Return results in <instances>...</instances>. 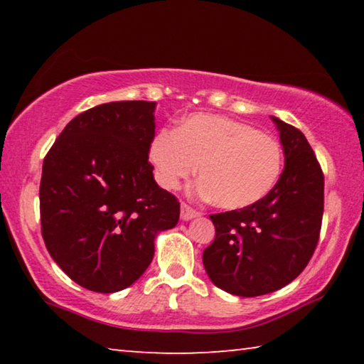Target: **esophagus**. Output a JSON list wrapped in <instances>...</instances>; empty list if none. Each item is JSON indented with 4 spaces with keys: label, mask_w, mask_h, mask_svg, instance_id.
I'll return each instance as SVG.
<instances>
[{
    "label": "esophagus",
    "mask_w": 364,
    "mask_h": 364,
    "mask_svg": "<svg viewBox=\"0 0 364 364\" xmlns=\"http://www.w3.org/2000/svg\"><path fill=\"white\" fill-rule=\"evenodd\" d=\"M197 217H200V212L191 208L188 204H181V220L183 221H189V220L197 218Z\"/></svg>",
    "instance_id": "34e87169"
}]
</instances>
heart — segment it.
Returning <instances> with one entry per match:
<instances>
[{
    "instance_id": "heart-1",
    "label": "heart",
    "mask_w": 364,
    "mask_h": 364,
    "mask_svg": "<svg viewBox=\"0 0 364 364\" xmlns=\"http://www.w3.org/2000/svg\"><path fill=\"white\" fill-rule=\"evenodd\" d=\"M149 159L165 189H176L199 167L197 191L225 210L258 204L282 171V149L273 136L213 114L189 115L175 132H160L151 143Z\"/></svg>"
}]
</instances>
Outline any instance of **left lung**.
<instances>
[{
  "mask_svg": "<svg viewBox=\"0 0 364 364\" xmlns=\"http://www.w3.org/2000/svg\"><path fill=\"white\" fill-rule=\"evenodd\" d=\"M284 170L273 191L242 210L210 215L215 239L202 255L215 286L257 297L287 286L316 249L324 210V176L305 134L271 115Z\"/></svg>",
  "mask_w": 364,
  "mask_h": 364,
  "instance_id": "8db88e82",
  "label": "left lung"
}]
</instances>
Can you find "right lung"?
<instances>
[{
  "label": "right lung",
  "instance_id": "right-lung-1",
  "mask_svg": "<svg viewBox=\"0 0 364 364\" xmlns=\"http://www.w3.org/2000/svg\"><path fill=\"white\" fill-rule=\"evenodd\" d=\"M156 102L115 101L72 119L43 162L41 234L60 269L88 291L132 286L152 262L157 234L180 202L147 160Z\"/></svg>",
  "mask_w": 364,
  "mask_h": 364
}]
</instances>
